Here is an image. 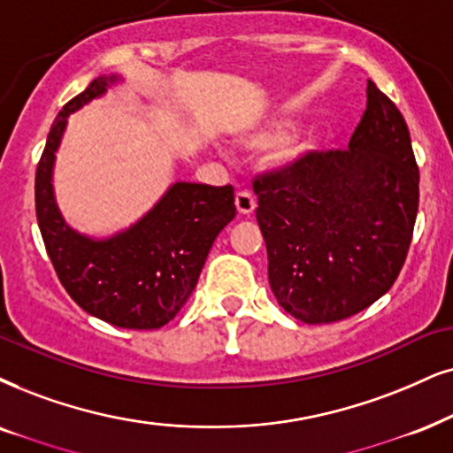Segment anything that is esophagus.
I'll use <instances>...</instances> for the list:
<instances>
[{"mask_svg":"<svg viewBox=\"0 0 453 453\" xmlns=\"http://www.w3.org/2000/svg\"><path fill=\"white\" fill-rule=\"evenodd\" d=\"M255 207H257L255 194H250L246 190L236 194V209H238L240 215H250L255 211Z\"/></svg>","mask_w":453,"mask_h":453,"instance_id":"34e87169","label":"esophagus"}]
</instances>
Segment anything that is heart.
I'll use <instances>...</instances> for the list:
<instances>
[{
	"label": "heart",
	"mask_w": 453,
	"mask_h": 453,
	"mask_svg": "<svg viewBox=\"0 0 453 453\" xmlns=\"http://www.w3.org/2000/svg\"><path fill=\"white\" fill-rule=\"evenodd\" d=\"M295 129H296L295 119L290 117L276 119V121L269 123L267 127L255 131V134L246 137L244 146L249 148V150H269V148H278L290 140V135L295 134ZM307 150H309V144H296L288 150V158L290 160L301 158Z\"/></svg>",
	"instance_id": "1"
}]
</instances>
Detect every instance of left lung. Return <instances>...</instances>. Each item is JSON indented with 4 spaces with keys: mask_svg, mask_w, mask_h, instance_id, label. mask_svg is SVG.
Listing matches in <instances>:
<instances>
[{
    "mask_svg": "<svg viewBox=\"0 0 453 453\" xmlns=\"http://www.w3.org/2000/svg\"><path fill=\"white\" fill-rule=\"evenodd\" d=\"M418 181L408 125L372 81L349 150L257 177L269 286L284 311L330 324L379 301L408 255Z\"/></svg>",
    "mask_w": 453,
    "mask_h": 453,
    "instance_id": "1",
    "label": "left lung"
}]
</instances>
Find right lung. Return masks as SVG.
I'll return each instance as SVG.
<instances>
[{"label": "right lung", "instance_id": "1", "mask_svg": "<svg viewBox=\"0 0 453 453\" xmlns=\"http://www.w3.org/2000/svg\"><path fill=\"white\" fill-rule=\"evenodd\" d=\"M119 81V74H102L58 112L37 165L35 211L45 250L71 299L119 328L154 330L171 322L192 295L211 246L236 215L234 188L175 181L127 230L108 238L73 230L54 196L56 152L68 114Z\"/></svg>", "mask_w": 453, "mask_h": 453}]
</instances>
